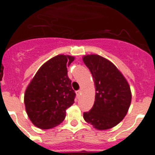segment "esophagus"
Returning a JSON list of instances; mask_svg holds the SVG:
<instances>
[{"mask_svg":"<svg viewBox=\"0 0 155 155\" xmlns=\"http://www.w3.org/2000/svg\"><path fill=\"white\" fill-rule=\"evenodd\" d=\"M76 94H77V96H78V97L80 96V94H81V90H78V91H76Z\"/></svg>","mask_w":155,"mask_h":155,"instance_id":"esophagus-1","label":"esophagus"}]
</instances>
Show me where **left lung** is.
<instances>
[{
	"mask_svg": "<svg viewBox=\"0 0 155 155\" xmlns=\"http://www.w3.org/2000/svg\"><path fill=\"white\" fill-rule=\"evenodd\" d=\"M83 61L91 71L95 85L92 108L83 114L98 130H107L124 120L131 102L130 86L116 66L98 55H87Z\"/></svg>",
	"mask_w": 155,
	"mask_h": 155,
	"instance_id": "obj_1",
	"label": "left lung"
}]
</instances>
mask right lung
Instances as JSON below:
<instances>
[{
  "label": "right lung",
  "mask_w": 155,
  "mask_h": 155,
  "mask_svg": "<svg viewBox=\"0 0 155 155\" xmlns=\"http://www.w3.org/2000/svg\"><path fill=\"white\" fill-rule=\"evenodd\" d=\"M74 60L58 55L37 71L25 93L26 113L31 123L40 129H50L65 119L66 109L76 96L68 75V66Z\"/></svg>",
  "instance_id": "add662e5"
}]
</instances>
